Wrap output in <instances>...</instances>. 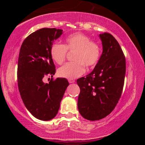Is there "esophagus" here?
Returning <instances> with one entry per match:
<instances>
[{
	"mask_svg": "<svg viewBox=\"0 0 145 145\" xmlns=\"http://www.w3.org/2000/svg\"><path fill=\"white\" fill-rule=\"evenodd\" d=\"M69 83H73V82H74L75 81H74V80H73V79H69Z\"/></svg>",
	"mask_w": 145,
	"mask_h": 145,
	"instance_id": "1",
	"label": "esophagus"
}]
</instances>
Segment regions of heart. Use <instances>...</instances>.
<instances>
[{"instance_id": "obj_1", "label": "heart", "mask_w": 145, "mask_h": 145, "mask_svg": "<svg viewBox=\"0 0 145 145\" xmlns=\"http://www.w3.org/2000/svg\"><path fill=\"white\" fill-rule=\"evenodd\" d=\"M65 44L55 42L51 46L50 53L53 60L57 64H62L67 57V51H74L72 59L59 67V76L74 79L85 72V67L92 69L97 65L101 56V47L90 37L81 33L69 35L65 38Z\"/></svg>"}]
</instances>
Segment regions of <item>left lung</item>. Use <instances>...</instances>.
Here are the masks:
<instances>
[{
	"label": "left lung",
	"mask_w": 145,
	"mask_h": 145,
	"mask_svg": "<svg viewBox=\"0 0 145 145\" xmlns=\"http://www.w3.org/2000/svg\"><path fill=\"white\" fill-rule=\"evenodd\" d=\"M103 52L94 70L77 80L80 92L78 108L81 116L90 121L108 116L116 106L123 88L125 57L112 34H100Z\"/></svg>",
	"instance_id": "8db88e82"
}]
</instances>
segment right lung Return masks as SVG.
Masks as SVG:
<instances>
[{
  "instance_id": "add662e5",
  "label": "right lung",
  "mask_w": 145,
  "mask_h": 145,
  "mask_svg": "<svg viewBox=\"0 0 145 145\" xmlns=\"http://www.w3.org/2000/svg\"><path fill=\"white\" fill-rule=\"evenodd\" d=\"M62 31L56 28L38 29L24 39L20 50L17 70L20 94L27 110L42 121L56 116L69 85L67 79L53 78L56 69L50 49ZM46 76L52 77L49 83L43 82Z\"/></svg>"
}]
</instances>
